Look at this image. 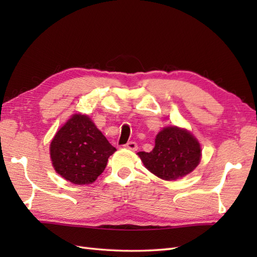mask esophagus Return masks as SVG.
Returning a JSON list of instances; mask_svg holds the SVG:
<instances>
[{
  "mask_svg": "<svg viewBox=\"0 0 257 257\" xmlns=\"http://www.w3.org/2000/svg\"><path fill=\"white\" fill-rule=\"evenodd\" d=\"M123 147H124V148H127L129 150H133V151L138 149V145H137V143H135V141H129V143L125 144Z\"/></svg>",
  "mask_w": 257,
  "mask_h": 257,
  "instance_id": "1",
  "label": "esophagus"
}]
</instances>
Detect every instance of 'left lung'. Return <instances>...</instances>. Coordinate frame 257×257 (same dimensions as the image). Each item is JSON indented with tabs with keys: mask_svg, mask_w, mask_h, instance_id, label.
<instances>
[{
	"mask_svg": "<svg viewBox=\"0 0 257 257\" xmlns=\"http://www.w3.org/2000/svg\"><path fill=\"white\" fill-rule=\"evenodd\" d=\"M138 156L155 176L171 181L183 178L198 167L201 160V147L187 129L171 125L163 128L157 135L152 151H141Z\"/></svg>",
	"mask_w": 257,
	"mask_h": 257,
	"instance_id": "left-lung-1",
	"label": "left lung"
}]
</instances>
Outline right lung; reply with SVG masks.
Here are the masks:
<instances>
[{"instance_id":"add662e5","label":"right lung","mask_w":257,"mask_h":257,"mask_svg":"<svg viewBox=\"0 0 257 257\" xmlns=\"http://www.w3.org/2000/svg\"><path fill=\"white\" fill-rule=\"evenodd\" d=\"M55 171L74 184H89L100 176L116 148L86 114L76 113L51 143Z\"/></svg>"}]
</instances>
